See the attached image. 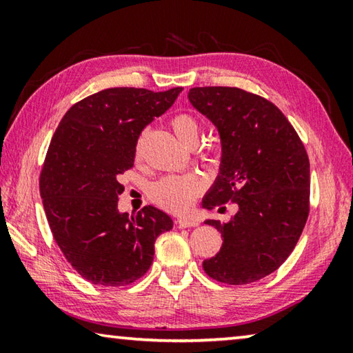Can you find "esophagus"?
I'll return each mask as SVG.
<instances>
[{
	"mask_svg": "<svg viewBox=\"0 0 353 353\" xmlns=\"http://www.w3.org/2000/svg\"><path fill=\"white\" fill-rule=\"evenodd\" d=\"M177 224L183 227V229H185V227H198L199 225L198 221L193 219V218H179Z\"/></svg>",
	"mask_w": 353,
	"mask_h": 353,
	"instance_id": "obj_1",
	"label": "esophagus"
}]
</instances>
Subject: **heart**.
<instances>
[{"label": "heart", "mask_w": 353, "mask_h": 353, "mask_svg": "<svg viewBox=\"0 0 353 353\" xmlns=\"http://www.w3.org/2000/svg\"><path fill=\"white\" fill-rule=\"evenodd\" d=\"M171 128L174 134L183 145L196 146L201 134V124L194 117L188 113H179L171 119ZM204 183L194 174H182V176H166L155 182L149 194L155 204L166 208L170 212H183L193 204L196 196H198Z\"/></svg>", "instance_id": "heart-1"}]
</instances>
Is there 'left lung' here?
<instances>
[{"instance_id": "1", "label": "left lung", "mask_w": 353, "mask_h": 353, "mask_svg": "<svg viewBox=\"0 0 353 353\" xmlns=\"http://www.w3.org/2000/svg\"><path fill=\"white\" fill-rule=\"evenodd\" d=\"M188 101L216 128L219 172L202 198L212 210L234 202L227 223L207 219L223 246L202 266L212 279L246 285L288 259L310 212V162L288 119L270 101L236 87H194Z\"/></svg>"}]
</instances>
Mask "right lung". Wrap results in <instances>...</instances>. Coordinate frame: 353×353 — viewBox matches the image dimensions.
<instances>
[{
  "instance_id": "right-lung-1",
  "label": "right lung",
  "mask_w": 353,
  "mask_h": 353,
  "mask_svg": "<svg viewBox=\"0 0 353 353\" xmlns=\"http://www.w3.org/2000/svg\"><path fill=\"white\" fill-rule=\"evenodd\" d=\"M181 92L107 88L71 107L52 135L40 196L57 246L93 285L124 286L145 276L155 240L172 229V219L152 205L121 213L118 196L141 130Z\"/></svg>"
}]
</instances>
